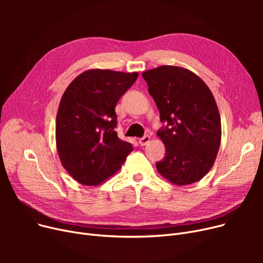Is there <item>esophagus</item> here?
<instances>
[{"instance_id": "esophagus-1", "label": "esophagus", "mask_w": 263, "mask_h": 263, "mask_svg": "<svg viewBox=\"0 0 263 263\" xmlns=\"http://www.w3.org/2000/svg\"><path fill=\"white\" fill-rule=\"evenodd\" d=\"M149 142H150V136H148V135H145L144 137H142V139L139 140V143H140V145H142V146L147 145Z\"/></svg>"}]
</instances>
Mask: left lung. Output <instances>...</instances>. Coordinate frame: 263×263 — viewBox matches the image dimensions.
<instances>
[{"instance_id": "left-lung-1", "label": "left lung", "mask_w": 263, "mask_h": 263, "mask_svg": "<svg viewBox=\"0 0 263 263\" xmlns=\"http://www.w3.org/2000/svg\"><path fill=\"white\" fill-rule=\"evenodd\" d=\"M166 128L158 131L166 154L159 174L176 185L199 181L215 162L222 124L214 97L205 83L183 67L164 65L142 73Z\"/></svg>"}]
</instances>
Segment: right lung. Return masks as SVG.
<instances>
[{
	"label": "right lung",
	"instance_id": "right-lung-1",
	"mask_svg": "<svg viewBox=\"0 0 263 263\" xmlns=\"http://www.w3.org/2000/svg\"><path fill=\"white\" fill-rule=\"evenodd\" d=\"M137 72L89 69L79 74L60 102L55 141L64 168L84 185H98L116 174L132 144L115 131V107Z\"/></svg>",
	"mask_w": 263,
	"mask_h": 263
}]
</instances>
